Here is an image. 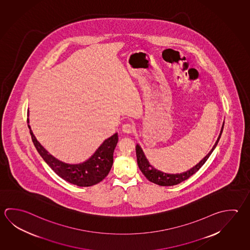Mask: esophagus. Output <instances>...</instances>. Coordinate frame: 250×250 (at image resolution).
Listing matches in <instances>:
<instances>
[{"instance_id": "34e87169", "label": "esophagus", "mask_w": 250, "mask_h": 250, "mask_svg": "<svg viewBox=\"0 0 250 250\" xmlns=\"http://www.w3.org/2000/svg\"><path fill=\"white\" fill-rule=\"evenodd\" d=\"M133 128H134V126L132 125L131 123H124L123 125V131L124 133L129 134V133H131Z\"/></svg>"}]
</instances>
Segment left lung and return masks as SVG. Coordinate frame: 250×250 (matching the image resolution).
<instances>
[{
	"instance_id": "obj_1",
	"label": "left lung",
	"mask_w": 250,
	"mask_h": 250,
	"mask_svg": "<svg viewBox=\"0 0 250 250\" xmlns=\"http://www.w3.org/2000/svg\"><path fill=\"white\" fill-rule=\"evenodd\" d=\"M225 122L223 123L222 127L220 130V134L218 136L217 141L215 143L212 149L210 150L209 153L205 156L204 159L199 161L198 163L195 165L193 167H191L186 171H182L180 173H169L167 171H162L159 170L158 168L155 167L152 163H150L149 159L146 158V154L144 152V150L142 149L141 146L138 144L136 146V159H137V165L140 168L142 173H144V175L146 176L150 182H153L157 185L159 186H173V185H177L181 182L186 181L187 179L192 176L194 173H196L200 168L202 167L205 162L207 161V159H209V156L212 153V151L215 150L216 146H218V141L221 137L223 128H224Z\"/></svg>"
}]
</instances>
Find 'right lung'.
I'll return each mask as SVG.
<instances>
[{
	"instance_id": "add662e5",
	"label": "right lung",
	"mask_w": 250,
	"mask_h": 250,
	"mask_svg": "<svg viewBox=\"0 0 250 250\" xmlns=\"http://www.w3.org/2000/svg\"><path fill=\"white\" fill-rule=\"evenodd\" d=\"M27 123L33 145L38 152L51 169L66 182L77 186L90 187L107 176L114 162V151L118 143V133L102 142L89 158L80 161H65L54 156L42 146L29 125V119Z\"/></svg>"
}]
</instances>
